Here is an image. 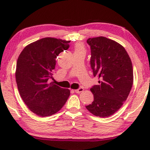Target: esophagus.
Returning <instances> with one entry per match:
<instances>
[{"label": "esophagus", "instance_id": "esophagus-1", "mask_svg": "<svg viewBox=\"0 0 150 150\" xmlns=\"http://www.w3.org/2000/svg\"><path fill=\"white\" fill-rule=\"evenodd\" d=\"M83 88L82 87H80V88H79L78 89L75 90V92L76 93H80L81 92H83Z\"/></svg>", "mask_w": 150, "mask_h": 150}]
</instances>
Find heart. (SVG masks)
I'll return each mask as SVG.
<instances>
[{
	"label": "heart",
	"instance_id": "obj_1",
	"mask_svg": "<svg viewBox=\"0 0 150 150\" xmlns=\"http://www.w3.org/2000/svg\"><path fill=\"white\" fill-rule=\"evenodd\" d=\"M75 53L80 52H85V48L82 43H77L76 44L74 47Z\"/></svg>",
	"mask_w": 150,
	"mask_h": 150
}]
</instances>
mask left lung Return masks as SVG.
<instances>
[{
    "label": "left lung",
    "mask_w": 150,
    "mask_h": 150,
    "mask_svg": "<svg viewBox=\"0 0 150 150\" xmlns=\"http://www.w3.org/2000/svg\"><path fill=\"white\" fill-rule=\"evenodd\" d=\"M91 67L98 85L91 88L94 100L86 106L96 116L108 117L117 112L128 98L133 84L132 63L124 47L105 37L87 40Z\"/></svg>",
    "instance_id": "1"
}]
</instances>
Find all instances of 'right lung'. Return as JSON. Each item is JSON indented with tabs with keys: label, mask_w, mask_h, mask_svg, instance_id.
<instances>
[{
	"label": "right lung",
	"mask_w": 150,
	"mask_h": 150,
	"mask_svg": "<svg viewBox=\"0 0 150 150\" xmlns=\"http://www.w3.org/2000/svg\"><path fill=\"white\" fill-rule=\"evenodd\" d=\"M65 41L44 38L24 47L17 60L16 81L24 103L32 112L42 117L54 115L62 108L70 91L50 82L57 56L69 47Z\"/></svg>",
	"instance_id": "1"
}]
</instances>
